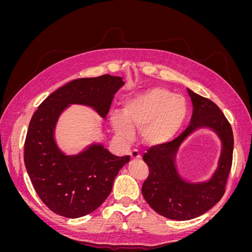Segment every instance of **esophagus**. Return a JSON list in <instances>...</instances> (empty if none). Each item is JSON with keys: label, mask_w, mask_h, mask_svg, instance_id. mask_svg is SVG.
I'll list each match as a JSON object with an SVG mask.
<instances>
[{"label": "esophagus", "mask_w": 252, "mask_h": 252, "mask_svg": "<svg viewBox=\"0 0 252 252\" xmlns=\"http://www.w3.org/2000/svg\"><path fill=\"white\" fill-rule=\"evenodd\" d=\"M130 157H131V158H133V159H140V158H141V154L139 152V150L133 149V150L130 152Z\"/></svg>", "instance_id": "obj_1"}]
</instances>
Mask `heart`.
Listing matches in <instances>:
<instances>
[{
    "instance_id": "heart-1",
    "label": "heart",
    "mask_w": 252,
    "mask_h": 252,
    "mask_svg": "<svg viewBox=\"0 0 252 252\" xmlns=\"http://www.w3.org/2000/svg\"><path fill=\"white\" fill-rule=\"evenodd\" d=\"M185 97L163 87H151L129 97L123 114H111L114 131L123 140H131L132 128L141 129L143 141L158 146L173 139L187 118Z\"/></svg>"
}]
</instances>
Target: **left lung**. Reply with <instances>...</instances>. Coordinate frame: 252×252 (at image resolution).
Masks as SVG:
<instances>
[{"mask_svg": "<svg viewBox=\"0 0 252 252\" xmlns=\"http://www.w3.org/2000/svg\"><path fill=\"white\" fill-rule=\"evenodd\" d=\"M187 90L193 106L189 126L177 139L152 146L143 156L149 168L142 186L144 199L158 215L177 220L200 217L222 199L233 154L232 129L222 110L208 98ZM201 127L210 128L221 140L218 167L207 181L187 182L179 175L175 161L182 142Z\"/></svg>", "mask_w": 252, "mask_h": 252, "instance_id": "1", "label": "left lung"}]
</instances>
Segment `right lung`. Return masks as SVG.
<instances>
[{"mask_svg": "<svg viewBox=\"0 0 252 252\" xmlns=\"http://www.w3.org/2000/svg\"><path fill=\"white\" fill-rule=\"evenodd\" d=\"M124 84L123 78L110 74L73 80L45 98L30 120L25 167L37 195L57 215L75 219L100 207L119 170L130 159L111 155L101 143L66 155L55 138L60 116L75 104L88 106L106 119L114 94Z\"/></svg>", "mask_w": 252, "mask_h": 252, "instance_id": "add662e5", "label": "right lung"}]
</instances>
